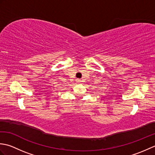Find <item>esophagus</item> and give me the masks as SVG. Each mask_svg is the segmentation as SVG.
Instances as JSON below:
<instances>
[{
  "label": "esophagus",
  "mask_w": 155,
  "mask_h": 155,
  "mask_svg": "<svg viewBox=\"0 0 155 155\" xmlns=\"http://www.w3.org/2000/svg\"><path fill=\"white\" fill-rule=\"evenodd\" d=\"M76 81H77V83H81V79H77Z\"/></svg>",
  "instance_id": "1"
}]
</instances>
